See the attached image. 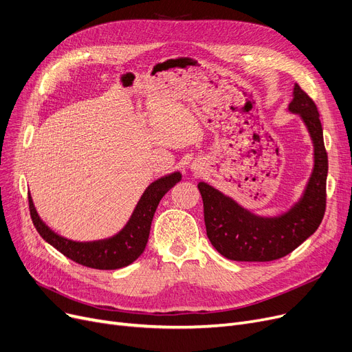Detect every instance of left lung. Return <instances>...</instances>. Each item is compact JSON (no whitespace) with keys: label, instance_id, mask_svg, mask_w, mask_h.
<instances>
[{"label":"left lung","instance_id":"obj_1","mask_svg":"<svg viewBox=\"0 0 352 352\" xmlns=\"http://www.w3.org/2000/svg\"><path fill=\"white\" fill-rule=\"evenodd\" d=\"M308 129L314 144V169L302 196L289 210L274 217L258 216L205 182L197 188L204 200L206 233L213 248L228 259L270 262L287 256L321 225L327 205L328 155L320 113L312 98L294 86L288 106Z\"/></svg>","mask_w":352,"mask_h":352}]
</instances>
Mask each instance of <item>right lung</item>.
Wrapping results in <instances>:
<instances>
[{"label": "right lung", "instance_id": "1", "mask_svg": "<svg viewBox=\"0 0 352 352\" xmlns=\"http://www.w3.org/2000/svg\"><path fill=\"white\" fill-rule=\"evenodd\" d=\"M180 179L182 175L175 172L150 183L135 210H133L126 226L119 233H116L114 236L107 239L77 242L60 236L58 233L50 229L41 221L34 204H32L31 195L28 193L30 214L40 236L54 246L64 256L82 266L94 267V270H119V267H124L135 262L143 254L157 205L162 197L177 182H180Z\"/></svg>", "mask_w": 352, "mask_h": 352}]
</instances>
